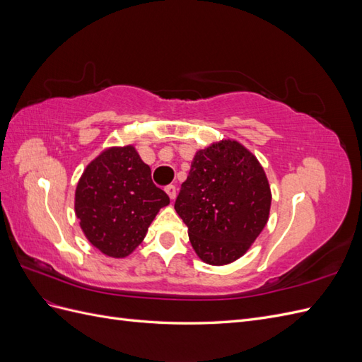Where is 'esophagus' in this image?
<instances>
[{"mask_svg": "<svg viewBox=\"0 0 362 362\" xmlns=\"http://www.w3.org/2000/svg\"><path fill=\"white\" fill-rule=\"evenodd\" d=\"M164 190H166V193L169 194V198L173 201L175 198H177V187H175V185H168V187L166 189H164Z\"/></svg>", "mask_w": 362, "mask_h": 362, "instance_id": "34e87169", "label": "esophagus"}]
</instances>
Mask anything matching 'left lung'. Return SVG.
I'll return each mask as SVG.
<instances>
[{
    "label": "left lung",
    "mask_w": 362,
    "mask_h": 362,
    "mask_svg": "<svg viewBox=\"0 0 362 362\" xmlns=\"http://www.w3.org/2000/svg\"><path fill=\"white\" fill-rule=\"evenodd\" d=\"M272 205L267 175L234 139L196 151L175 210L204 262L226 266L242 258L264 229Z\"/></svg>",
    "instance_id": "obj_1"
}]
</instances>
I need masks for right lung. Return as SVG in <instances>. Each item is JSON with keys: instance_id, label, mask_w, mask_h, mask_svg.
Masks as SVG:
<instances>
[{"instance_id": "obj_1", "label": "right lung", "mask_w": 362, "mask_h": 362, "mask_svg": "<svg viewBox=\"0 0 362 362\" xmlns=\"http://www.w3.org/2000/svg\"><path fill=\"white\" fill-rule=\"evenodd\" d=\"M169 196L152 182L151 168L133 145L110 146L87 164L75 189V214L90 245L125 258L146 237Z\"/></svg>"}]
</instances>
